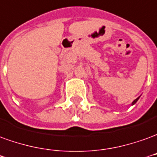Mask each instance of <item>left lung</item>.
<instances>
[{
    "instance_id": "obj_1",
    "label": "left lung",
    "mask_w": 157,
    "mask_h": 157,
    "mask_svg": "<svg viewBox=\"0 0 157 157\" xmlns=\"http://www.w3.org/2000/svg\"><path fill=\"white\" fill-rule=\"evenodd\" d=\"M140 96H139V97H138V98L135 99V100H134V101L132 102V105H134V104H135V103H136V102L138 101V100H139V99H140Z\"/></svg>"
}]
</instances>
